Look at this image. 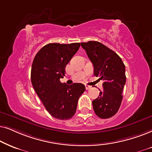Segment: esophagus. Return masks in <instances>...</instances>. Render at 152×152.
I'll list each match as a JSON object with an SVG mask.
<instances>
[{"instance_id":"esophagus-1","label":"esophagus","mask_w":152,"mask_h":152,"mask_svg":"<svg viewBox=\"0 0 152 152\" xmlns=\"http://www.w3.org/2000/svg\"><path fill=\"white\" fill-rule=\"evenodd\" d=\"M85 87H86V89L87 90H89V89H90V88H91V86H87V85H86V86H85Z\"/></svg>"}]
</instances>
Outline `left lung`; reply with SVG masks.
I'll return each mask as SVG.
<instances>
[{"label":"left lung","mask_w":152,"mask_h":152,"mask_svg":"<svg viewBox=\"0 0 152 152\" xmlns=\"http://www.w3.org/2000/svg\"><path fill=\"white\" fill-rule=\"evenodd\" d=\"M94 66V74L104 80L103 91L92 101L94 113L102 119L116 114L122 101V91L126 83L125 65L113 50L96 41L80 43Z\"/></svg>","instance_id":"obj_1"}]
</instances>
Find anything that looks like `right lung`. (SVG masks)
<instances>
[{
	"label": "right lung",
	"instance_id": "obj_1",
	"mask_svg": "<svg viewBox=\"0 0 152 152\" xmlns=\"http://www.w3.org/2000/svg\"><path fill=\"white\" fill-rule=\"evenodd\" d=\"M79 47L80 43L48 44L39 50L32 62V86L46 110L58 120H69L74 116L78 99L86 90L82 83L69 86L60 80Z\"/></svg>",
	"mask_w": 152,
	"mask_h": 152
}]
</instances>
